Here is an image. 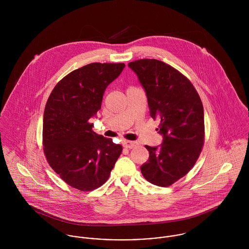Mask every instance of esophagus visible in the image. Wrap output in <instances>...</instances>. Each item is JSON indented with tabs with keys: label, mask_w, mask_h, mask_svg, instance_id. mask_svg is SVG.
Wrapping results in <instances>:
<instances>
[{
	"label": "esophagus",
	"mask_w": 249,
	"mask_h": 249,
	"mask_svg": "<svg viewBox=\"0 0 249 249\" xmlns=\"http://www.w3.org/2000/svg\"><path fill=\"white\" fill-rule=\"evenodd\" d=\"M123 144L126 148H133L134 146H136L138 144V142H135V141H124L123 142Z\"/></svg>",
	"instance_id": "34e87169"
}]
</instances>
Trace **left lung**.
<instances>
[{
	"instance_id": "obj_1",
	"label": "left lung",
	"mask_w": 249,
	"mask_h": 249,
	"mask_svg": "<svg viewBox=\"0 0 249 249\" xmlns=\"http://www.w3.org/2000/svg\"><path fill=\"white\" fill-rule=\"evenodd\" d=\"M145 90L149 115L159 119L162 144L145 145L149 152L141 166L151 184L168 187L185 177L198 159L204 144V112L192 82L171 65L157 59L128 63Z\"/></svg>"
}]
</instances>
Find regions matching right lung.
<instances>
[{"mask_svg":"<svg viewBox=\"0 0 249 249\" xmlns=\"http://www.w3.org/2000/svg\"><path fill=\"white\" fill-rule=\"evenodd\" d=\"M124 63H91L71 71L54 86L44 111L43 149L51 168L81 192L109 178L123 147L92 130L89 120L102 107L109 83Z\"/></svg>","mask_w":249,"mask_h":249,"instance_id":"right-lung-1","label":"right lung"}]
</instances>
